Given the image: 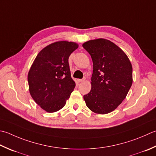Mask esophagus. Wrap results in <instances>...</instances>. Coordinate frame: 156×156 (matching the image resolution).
Instances as JSON below:
<instances>
[{"label":"esophagus","mask_w":156,"mask_h":156,"mask_svg":"<svg viewBox=\"0 0 156 156\" xmlns=\"http://www.w3.org/2000/svg\"><path fill=\"white\" fill-rule=\"evenodd\" d=\"M85 80H86V79H85V78H83V79H78V82H84Z\"/></svg>","instance_id":"1"}]
</instances>
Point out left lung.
I'll return each mask as SVG.
<instances>
[{"label":"left lung","mask_w":156,"mask_h":156,"mask_svg":"<svg viewBox=\"0 0 156 156\" xmlns=\"http://www.w3.org/2000/svg\"><path fill=\"white\" fill-rule=\"evenodd\" d=\"M82 47L93 63L91 90L84 99L92 112L108 114L121 104L132 86V65L124 52L109 40H90Z\"/></svg>","instance_id":"obj_1"}]
</instances>
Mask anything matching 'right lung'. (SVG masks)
Returning <instances> with one entry per match:
<instances>
[{
	"mask_svg": "<svg viewBox=\"0 0 156 156\" xmlns=\"http://www.w3.org/2000/svg\"><path fill=\"white\" fill-rule=\"evenodd\" d=\"M74 42L58 41L39 52L30 68L27 81L32 99L44 111L63 108L76 87L71 77L69 57L78 48Z\"/></svg>",
	"mask_w": 156,
	"mask_h": 156,
	"instance_id": "1",
	"label": "right lung"
}]
</instances>
